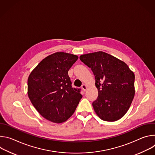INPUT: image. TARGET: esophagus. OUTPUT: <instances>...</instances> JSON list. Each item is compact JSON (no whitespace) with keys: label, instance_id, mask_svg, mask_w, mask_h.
I'll list each match as a JSON object with an SVG mask.
<instances>
[{"label":"esophagus","instance_id":"esophagus-1","mask_svg":"<svg viewBox=\"0 0 155 155\" xmlns=\"http://www.w3.org/2000/svg\"><path fill=\"white\" fill-rule=\"evenodd\" d=\"M81 88H82V90H83L84 91H86V89H87V86H86V84H82V86H81Z\"/></svg>","mask_w":155,"mask_h":155}]
</instances>
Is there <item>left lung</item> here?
<instances>
[{"label":"left lung","instance_id":"8db88e82","mask_svg":"<svg viewBox=\"0 0 155 155\" xmlns=\"http://www.w3.org/2000/svg\"><path fill=\"white\" fill-rule=\"evenodd\" d=\"M95 78L98 96L93 102L102 120L115 121L127 112L134 99L135 75L123 61L102 51L80 56Z\"/></svg>","mask_w":155,"mask_h":155}]
</instances>
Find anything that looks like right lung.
Segmentation results:
<instances>
[{
	"instance_id": "right-lung-1",
	"label": "right lung",
	"mask_w": 155,
	"mask_h": 155,
	"mask_svg": "<svg viewBox=\"0 0 155 155\" xmlns=\"http://www.w3.org/2000/svg\"><path fill=\"white\" fill-rule=\"evenodd\" d=\"M78 56L58 52L43 59L28 80V94L38 113L54 123H62L74 113L82 95L72 86L68 71Z\"/></svg>"
}]
</instances>
